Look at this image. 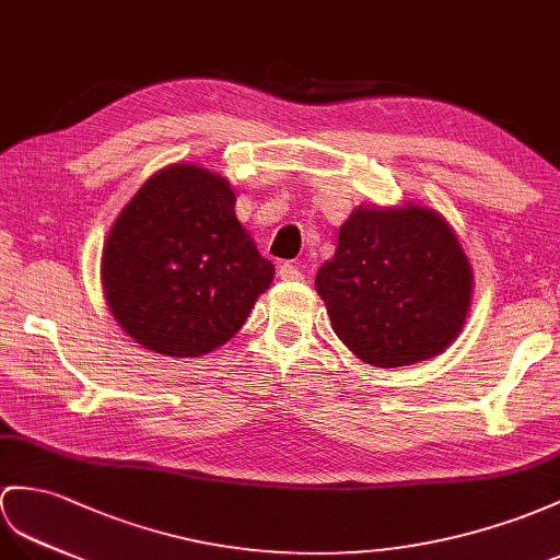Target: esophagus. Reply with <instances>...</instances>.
Returning <instances> with one entry per match:
<instances>
[{
    "label": "esophagus",
    "mask_w": 560,
    "mask_h": 560,
    "mask_svg": "<svg viewBox=\"0 0 560 560\" xmlns=\"http://www.w3.org/2000/svg\"><path fill=\"white\" fill-rule=\"evenodd\" d=\"M278 276L282 280H302V270H299L294 264H282L278 268Z\"/></svg>",
    "instance_id": "esophagus-1"
}]
</instances>
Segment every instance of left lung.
I'll use <instances>...</instances> for the list:
<instances>
[{
    "instance_id": "left-lung-1",
    "label": "left lung",
    "mask_w": 560,
    "mask_h": 560,
    "mask_svg": "<svg viewBox=\"0 0 560 560\" xmlns=\"http://www.w3.org/2000/svg\"><path fill=\"white\" fill-rule=\"evenodd\" d=\"M335 335L365 363L397 368L442 353L466 323L472 272L440 213L357 209L316 276Z\"/></svg>"
}]
</instances>
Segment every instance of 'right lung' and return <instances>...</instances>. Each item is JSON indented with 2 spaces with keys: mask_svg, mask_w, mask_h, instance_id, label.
I'll return each instance as SVG.
<instances>
[{
  "mask_svg": "<svg viewBox=\"0 0 560 560\" xmlns=\"http://www.w3.org/2000/svg\"><path fill=\"white\" fill-rule=\"evenodd\" d=\"M276 268L235 215V192L207 168L152 175L116 218L102 282L114 318L163 357H199L247 320Z\"/></svg>",
  "mask_w": 560,
  "mask_h": 560,
  "instance_id": "obj_1",
  "label": "right lung"
}]
</instances>
